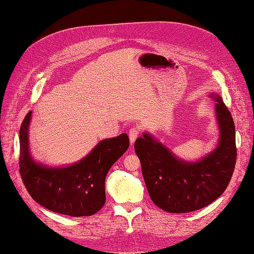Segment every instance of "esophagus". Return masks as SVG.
Segmentation results:
<instances>
[{"label": "esophagus", "instance_id": "1", "mask_svg": "<svg viewBox=\"0 0 254 254\" xmlns=\"http://www.w3.org/2000/svg\"><path fill=\"white\" fill-rule=\"evenodd\" d=\"M141 131H142V128H141V126H133L132 128H130L129 129V132H128V134H129V140H130V143H133L135 140H136V137L139 136L140 134H141Z\"/></svg>", "mask_w": 254, "mask_h": 254}]
</instances>
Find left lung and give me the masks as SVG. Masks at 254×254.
<instances>
[{"mask_svg":"<svg viewBox=\"0 0 254 254\" xmlns=\"http://www.w3.org/2000/svg\"><path fill=\"white\" fill-rule=\"evenodd\" d=\"M214 95L219 143L199 162L188 163L177 159L147 133L134 143L151 200L166 212L188 213L202 209L224 193L232 178L237 156L235 126L221 97Z\"/></svg>","mask_w":254,"mask_h":254,"instance_id":"obj_1","label":"left lung"}]
</instances>
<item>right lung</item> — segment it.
I'll return each instance as SVG.
<instances>
[{"instance_id":"1","label":"right lung","mask_w":254,"mask_h":254,"mask_svg":"<svg viewBox=\"0 0 254 254\" xmlns=\"http://www.w3.org/2000/svg\"><path fill=\"white\" fill-rule=\"evenodd\" d=\"M29 111L20 127L19 171L28 194L36 202L55 213L91 216L106 202L105 180L110 167L129 147L126 133L99 142L79 162L52 168L37 164L28 150Z\"/></svg>"}]
</instances>
